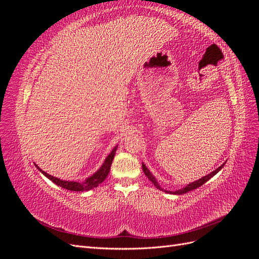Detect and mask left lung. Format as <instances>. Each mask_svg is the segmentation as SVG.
Here are the masks:
<instances>
[{
	"label": "left lung",
	"instance_id": "left-lung-1",
	"mask_svg": "<svg viewBox=\"0 0 259 259\" xmlns=\"http://www.w3.org/2000/svg\"><path fill=\"white\" fill-rule=\"evenodd\" d=\"M226 164V162L225 163H223L221 166H219L218 168H216L215 170H213L211 171V173H209V174H207L206 176H204V177H202V178H200V179H198V180H195V182H193V183H191V184H189V185H187L186 187H184V188H182V189H178V190H176V191H167V190H164L163 188H161V186L159 185V183L156 182V179H155V177L152 175V173L150 170H149L148 168H147V166L145 165V164L143 163L142 164V166H143V170H144V173H145V175L148 177V179L150 180V182L155 186V188H158L159 190H161V191H164V192H166V193H171V194H184V193H187V192H189V191H191V190H194V189H197V188H199V187H201L203 184H205L208 179H210L211 177L213 176H215L219 170H221L223 167H224V165Z\"/></svg>",
	"mask_w": 259,
	"mask_h": 259
}]
</instances>
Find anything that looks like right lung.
Segmentation results:
<instances>
[{"label":"right lung","mask_w":259,"mask_h":259,"mask_svg":"<svg viewBox=\"0 0 259 259\" xmlns=\"http://www.w3.org/2000/svg\"><path fill=\"white\" fill-rule=\"evenodd\" d=\"M116 149H117V146H115L112 149V151L109 153V155L105 159L103 165L99 167V169L97 171H95V173H94L92 176L86 178L85 182H82V183L73 182V180H72V182H70V180H62L60 178L54 177V176L46 173V171L42 170L40 167L36 165L35 163H34V165L36 166V168L40 170L44 176H46L50 180H52L54 184H56V185L60 186L61 188H64V189H68V190H71V191H76V192L77 191H89V190L93 189V188H96L99 184L103 183L104 180L106 179V177L108 176L109 171H110V167H111V164H112L114 155H115Z\"/></svg>","instance_id":"right-lung-1"}]
</instances>
